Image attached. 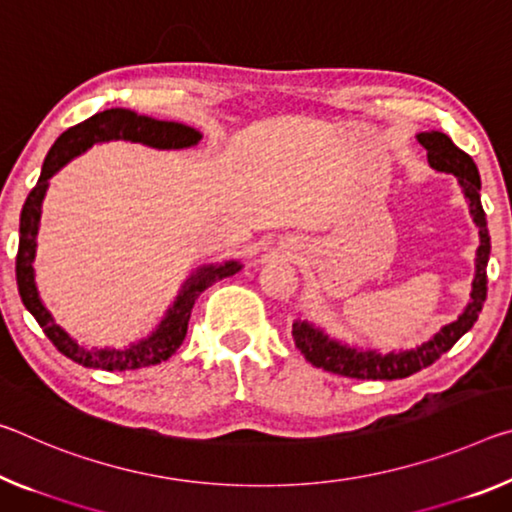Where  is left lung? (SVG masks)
I'll list each match as a JSON object with an SVG mask.
<instances>
[{
  "instance_id": "1",
  "label": "left lung",
  "mask_w": 512,
  "mask_h": 512,
  "mask_svg": "<svg viewBox=\"0 0 512 512\" xmlns=\"http://www.w3.org/2000/svg\"><path fill=\"white\" fill-rule=\"evenodd\" d=\"M417 141L428 152V166L437 170V173L456 175L462 196H465L469 205V214H472V221L478 227V239H481V243L476 248V271L469 303L458 314L456 321L446 323L428 342L415 348H405V351L389 353H380L376 348L346 344L342 339L328 335L323 328L314 326L312 321L298 316L294 321V328H291V337H294L298 351L305 355V360L323 371L358 380L408 378L424 367H431L435 360H440V355L449 351L467 330H472L478 314L483 310L485 296H488V273L485 271H488L490 259V232L481 205V175H478L474 159L467 152H462L444 132H435V129L421 132L417 134Z\"/></svg>"
}]
</instances>
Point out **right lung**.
I'll use <instances>...</instances> for the list:
<instances>
[{"label": "right lung", "mask_w": 512, "mask_h": 512, "mask_svg": "<svg viewBox=\"0 0 512 512\" xmlns=\"http://www.w3.org/2000/svg\"><path fill=\"white\" fill-rule=\"evenodd\" d=\"M202 139L198 129L189 125L173 123V120H157L148 116H139V113L129 109H107L102 113H95L84 123L70 127L63 132L59 139L47 152L43 170L34 189L24 200L22 214H20V246H18V259H15V278H18V291L27 310L34 314L38 326L50 337V342L66 355V358L75 360L84 367L91 369H104V371H132L141 367H152L168 360L177 348L182 346L186 337V328H189L191 310L196 305L198 296L214 282L230 278V275L241 271V262L230 259L223 264H205L198 271H193L189 278L184 280L180 294L175 296L173 305L168 307L164 319L157 323L148 337L139 339V342L129 344L125 348H97V346H84L77 339H72L59 323L54 321L52 312L47 310L43 300H40L38 287H36V237L40 227V214H43V200L50 186V177H54L59 170L72 161L79 154H84L95 143H109V141H132L143 143L157 150H182L193 148Z\"/></svg>", "instance_id": "obj_1"}]
</instances>
